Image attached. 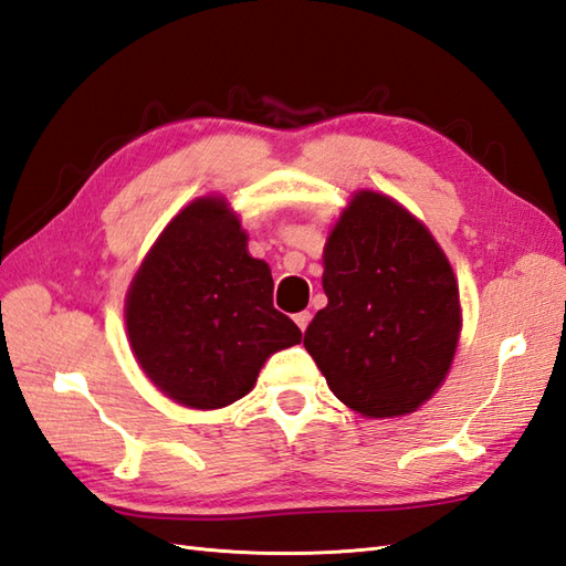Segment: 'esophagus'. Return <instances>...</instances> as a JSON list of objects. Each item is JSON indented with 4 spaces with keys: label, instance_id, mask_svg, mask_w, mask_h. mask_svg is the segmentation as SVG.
<instances>
[{
    "label": "esophagus",
    "instance_id": "obj_1",
    "mask_svg": "<svg viewBox=\"0 0 566 566\" xmlns=\"http://www.w3.org/2000/svg\"><path fill=\"white\" fill-rule=\"evenodd\" d=\"M294 323L301 327V333H304L306 327H308V323H311V313H308V311L296 313V315H294Z\"/></svg>",
    "mask_w": 566,
    "mask_h": 566
}]
</instances>
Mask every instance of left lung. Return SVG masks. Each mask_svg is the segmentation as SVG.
I'll list each match as a JSON object with an SVG mask.
<instances>
[{"label": "left lung", "mask_w": 566, "mask_h": 566, "mask_svg": "<svg viewBox=\"0 0 566 566\" xmlns=\"http://www.w3.org/2000/svg\"><path fill=\"white\" fill-rule=\"evenodd\" d=\"M327 306L304 347L327 386L371 419L415 412L451 369L461 296L449 258L392 197L359 190L323 251Z\"/></svg>", "instance_id": "8db88e82"}]
</instances>
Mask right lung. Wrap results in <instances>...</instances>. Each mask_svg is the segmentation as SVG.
Instances as JSON below:
<instances>
[{
  "instance_id": "obj_1",
  "label": "right lung",
  "mask_w": 566,
  "mask_h": 566,
  "mask_svg": "<svg viewBox=\"0 0 566 566\" xmlns=\"http://www.w3.org/2000/svg\"><path fill=\"white\" fill-rule=\"evenodd\" d=\"M272 286L227 200L190 202L156 239L125 298L142 371L195 410L243 398L270 354L301 343L296 323L272 306Z\"/></svg>"
}]
</instances>
